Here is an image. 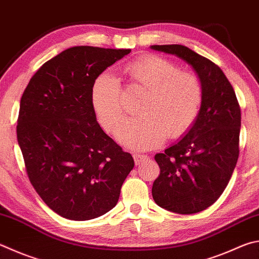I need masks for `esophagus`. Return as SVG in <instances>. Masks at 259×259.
Listing matches in <instances>:
<instances>
[{
	"label": "esophagus",
	"mask_w": 259,
	"mask_h": 259,
	"mask_svg": "<svg viewBox=\"0 0 259 259\" xmlns=\"http://www.w3.org/2000/svg\"><path fill=\"white\" fill-rule=\"evenodd\" d=\"M134 158H135V163H136V165H139L140 163H143V162H145V161H147V159H148V155L136 153V154H134Z\"/></svg>",
	"instance_id": "1"
}]
</instances>
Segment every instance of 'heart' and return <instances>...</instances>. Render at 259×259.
Returning a JSON list of instances; mask_svg holds the SVG:
<instances>
[{
	"instance_id": "1",
	"label": "heart",
	"mask_w": 259,
	"mask_h": 259,
	"mask_svg": "<svg viewBox=\"0 0 259 259\" xmlns=\"http://www.w3.org/2000/svg\"><path fill=\"white\" fill-rule=\"evenodd\" d=\"M134 87L146 92L138 105V117L129 119L116 137L130 149L143 150L179 138L189 131L198 117L204 101L200 77L158 55H144L124 67ZM92 103L102 125L114 133L123 120L121 81L113 72L104 71L92 87Z\"/></svg>"
}]
</instances>
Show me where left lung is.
Instances as JSON below:
<instances>
[{"mask_svg": "<svg viewBox=\"0 0 259 259\" xmlns=\"http://www.w3.org/2000/svg\"><path fill=\"white\" fill-rule=\"evenodd\" d=\"M190 64L204 86L200 113L185 137L155 155L161 172L152 195L178 214L206 209L222 195L239 157L241 111L232 84L219 65L183 45H153Z\"/></svg>", "mask_w": 259, "mask_h": 259, "instance_id": "8db88e82", "label": "left lung"}]
</instances>
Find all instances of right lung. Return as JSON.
<instances>
[{
    "label": "right lung",
    "mask_w": 259,
    "mask_h": 259,
    "mask_svg": "<svg viewBox=\"0 0 259 259\" xmlns=\"http://www.w3.org/2000/svg\"><path fill=\"white\" fill-rule=\"evenodd\" d=\"M131 50L74 46L37 70L22 94L17 138L29 181L64 219L86 221L116 205L135 166L98 124L96 77Z\"/></svg>",
    "instance_id": "obj_1"
}]
</instances>
